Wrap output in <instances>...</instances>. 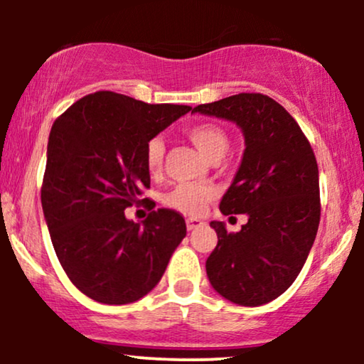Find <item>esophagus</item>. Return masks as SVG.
Segmentation results:
<instances>
[{
    "label": "esophagus",
    "instance_id": "esophagus-1",
    "mask_svg": "<svg viewBox=\"0 0 364 364\" xmlns=\"http://www.w3.org/2000/svg\"><path fill=\"white\" fill-rule=\"evenodd\" d=\"M203 225V220L200 219H195V217H190V219H186V228L188 231H193V229H198Z\"/></svg>",
    "mask_w": 364,
    "mask_h": 364
}]
</instances>
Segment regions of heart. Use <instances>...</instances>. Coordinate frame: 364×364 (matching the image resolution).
<instances>
[{
    "label": "heart",
    "instance_id": "1",
    "mask_svg": "<svg viewBox=\"0 0 364 364\" xmlns=\"http://www.w3.org/2000/svg\"><path fill=\"white\" fill-rule=\"evenodd\" d=\"M186 135L196 149L210 161L224 157L229 149V136L223 128L214 123H198L186 129ZM166 145L161 136H156L145 147V164L149 173H161L164 164ZM214 198V190L207 185H178L166 196V203L171 208L183 212V214L196 215L205 208V205Z\"/></svg>",
    "mask_w": 364,
    "mask_h": 364
}]
</instances>
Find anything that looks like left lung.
<instances>
[{
	"mask_svg": "<svg viewBox=\"0 0 364 364\" xmlns=\"http://www.w3.org/2000/svg\"><path fill=\"white\" fill-rule=\"evenodd\" d=\"M191 112L232 121L245 152L220 212L246 214L241 231L212 220L217 246L207 277L228 301L260 306L279 298L301 272L320 224L318 166L294 118L263 94H237Z\"/></svg>",
	"mask_w": 364,
	"mask_h": 364,
	"instance_id": "1",
	"label": "left lung"
}]
</instances>
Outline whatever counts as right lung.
<instances>
[{"mask_svg":"<svg viewBox=\"0 0 364 364\" xmlns=\"http://www.w3.org/2000/svg\"><path fill=\"white\" fill-rule=\"evenodd\" d=\"M190 109L101 90L54 121L41 190L44 219L63 270L94 301H139L186 236L185 219L169 208L150 212L144 225L124 210L150 188L147 144Z\"/></svg>","mask_w":364,"mask_h":364,"instance_id":"right-lung-1","label":"right lung"}]
</instances>
